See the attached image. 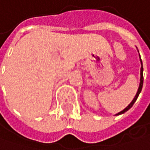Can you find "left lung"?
<instances>
[{
    "instance_id": "8db88e82",
    "label": "left lung",
    "mask_w": 150,
    "mask_h": 150,
    "mask_svg": "<svg viewBox=\"0 0 150 150\" xmlns=\"http://www.w3.org/2000/svg\"><path fill=\"white\" fill-rule=\"evenodd\" d=\"M137 51H138V50H137ZM139 58H140V62H141V69H140V83H139V86H138L137 92L136 95H135V97H134V98L132 99V101L130 103V104L128 105L126 109H124V110H122V111H120V112H119V113H117L115 115H122V114H124L125 112H127V110H130V109L132 107V105L134 104V103L136 102V100L137 99V98H138V95L140 94L141 91H142V88H143V84H144V75H143V72H144V68H143V62H142V59H141V57H140V55H139Z\"/></svg>"
}]
</instances>
